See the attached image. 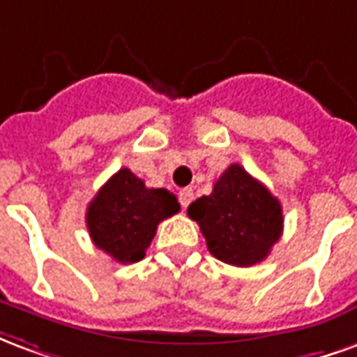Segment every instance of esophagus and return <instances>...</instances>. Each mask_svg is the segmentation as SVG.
Here are the masks:
<instances>
[{"instance_id": "34e87169", "label": "esophagus", "mask_w": 357, "mask_h": 357, "mask_svg": "<svg viewBox=\"0 0 357 357\" xmlns=\"http://www.w3.org/2000/svg\"><path fill=\"white\" fill-rule=\"evenodd\" d=\"M193 201V189H181L179 191V202H181V206L187 208L189 204Z\"/></svg>"}]
</instances>
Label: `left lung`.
Listing matches in <instances>:
<instances>
[{
    "label": "left lung",
    "instance_id": "left-lung-1",
    "mask_svg": "<svg viewBox=\"0 0 357 357\" xmlns=\"http://www.w3.org/2000/svg\"><path fill=\"white\" fill-rule=\"evenodd\" d=\"M210 255L237 268L266 260L283 233V208L268 189L239 164L220 176L212 193L189 204Z\"/></svg>",
    "mask_w": 357,
    "mask_h": 357
}]
</instances>
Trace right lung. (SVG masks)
Instances as JSON below:
<instances>
[{"label":"right lung","instance_id":"add662e5","mask_svg":"<svg viewBox=\"0 0 357 357\" xmlns=\"http://www.w3.org/2000/svg\"><path fill=\"white\" fill-rule=\"evenodd\" d=\"M179 212L176 195L149 189L132 170L120 168L99 189L86 212L89 237L120 264L143 260L158 224Z\"/></svg>","mask_w":357,"mask_h":357}]
</instances>
